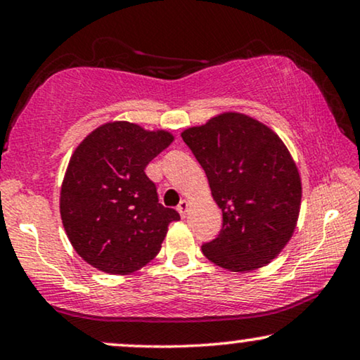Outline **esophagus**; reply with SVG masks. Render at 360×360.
I'll list each match as a JSON object with an SVG mask.
<instances>
[{"instance_id":"obj_1","label":"esophagus","mask_w":360,"mask_h":360,"mask_svg":"<svg viewBox=\"0 0 360 360\" xmlns=\"http://www.w3.org/2000/svg\"><path fill=\"white\" fill-rule=\"evenodd\" d=\"M188 208H190V203H188V201H186V200H181V201H180V205H179V208H176V210H179V213H180L181 218H185L186 213H188Z\"/></svg>"}]
</instances>
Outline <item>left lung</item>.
<instances>
[{
  "mask_svg": "<svg viewBox=\"0 0 360 360\" xmlns=\"http://www.w3.org/2000/svg\"><path fill=\"white\" fill-rule=\"evenodd\" d=\"M223 211L205 257L231 272H252L282 252L297 228L302 179L283 141L264 122L226 111L181 132Z\"/></svg>",
  "mask_w": 360,
  "mask_h": 360,
  "instance_id": "obj_1",
  "label": "left lung"
}]
</instances>
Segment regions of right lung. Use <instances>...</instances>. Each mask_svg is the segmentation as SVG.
<instances>
[{"label":"right lung","instance_id":"obj_1","mask_svg":"<svg viewBox=\"0 0 360 360\" xmlns=\"http://www.w3.org/2000/svg\"><path fill=\"white\" fill-rule=\"evenodd\" d=\"M174 139L169 131L110 121L73 150L60 188V218L75 252L91 267L127 275L159 254L180 214L159 203L144 170Z\"/></svg>","mask_w":360,"mask_h":360}]
</instances>
